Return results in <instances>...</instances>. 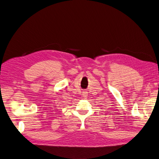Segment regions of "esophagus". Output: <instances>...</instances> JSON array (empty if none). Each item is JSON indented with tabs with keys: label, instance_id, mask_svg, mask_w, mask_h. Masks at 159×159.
Returning <instances> with one entry per match:
<instances>
[{
	"label": "esophagus",
	"instance_id": "esophagus-1",
	"mask_svg": "<svg viewBox=\"0 0 159 159\" xmlns=\"http://www.w3.org/2000/svg\"><path fill=\"white\" fill-rule=\"evenodd\" d=\"M88 92L87 91H83L82 92V96H83V97H84V98H87V97H88Z\"/></svg>",
	"mask_w": 159,
	"mask_h": 159
}]
</instances>
